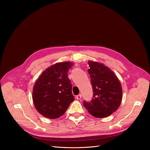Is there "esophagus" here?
Returning <instances> with one entry per match:
<instances>
[{
    "instance_id": "obj_1",
    "label": "esophagus",
    "mask_w": 150,
    "mask_h": 150,
    "mask_svg": "<svg viewBox=\"0 0 150 150\" xmlns=\"http://www.w3.org/2000/svg\"><path fill=\"white\" fill-rule=\"evenodd\" d=\"M81 98H82V96H81V94H78V96H76V98H77V99H78V100H79V99H81Z\"/></svg>"
}]
</instances>
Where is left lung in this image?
Instances as JSON below:
<instances>
[{"instance_id": "obj_1", "label": "left lung", "mask_w": 150, "mask_h": 150, "mask_svg": "<svg viewBox=\"0 0 150 150\" xmlns=\"http://www.w3.org/2000/svg\"><path fill=\"white\" fill-rule=\"evenodd\" d=\"M88 64L93 97L90 102L84 101V106L96 117L110 116L121 103L122 91L120 81L114 72L102 63L89 61Z\"/></svg>"}]
</instances>
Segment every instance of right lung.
<instances>
[{
    "mask_svg": "<svg viewBox=\"0 0 150 150\" xmlns=\"http://www.w3.org/2000/svg\"><path fill=\"white\" fill-rule=\"evenodd\" d=\"M72 62H58L44 70L36 80L33 99L35 108L43 116L56 119L64 114L74 100L67 72Z\"/></svg>",
    "mask_w": 150,
    "mask_h": 150,
    "instance_id": "1",
    "label": "right lung"
}]
</instances>
